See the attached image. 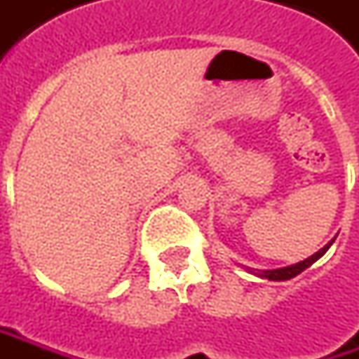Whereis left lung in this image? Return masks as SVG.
<instances>
[{
	"instance_id": "left-lung-1",
	"label": "left lung",
	"mask_w": 359,
	"mask_h": 359,
	"mask_svg": "<svg viewBox=\"0 0 359 359\" xmlns=\"http://www.w3.org/2000/svg\"><path fill=\"white\" fill-rule=\"evenodd\" d=\"M332 243H334V239L327 243V245H323L318 253H313L311 257L304 259V261H299V263H295V265H289V267H281V269H267V271H251L253 275H257V277H261V279H269V281H287V279H291V277H295V275H299L302 271H305L311 263H316L318 259L332 247Z\"/></svg>"
}]
</instances>
